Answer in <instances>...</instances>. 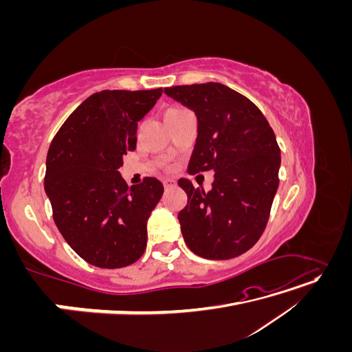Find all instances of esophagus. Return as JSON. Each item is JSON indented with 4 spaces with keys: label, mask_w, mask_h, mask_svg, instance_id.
I'll return each mask as SVG.
<instances>
[{
    "label": "esophagus",
    "mask_w": 352,
    "mask_h": 352,
    "mask_svg": "<svg viewBox=\"0 0 352 352\" xmlns=\"http://www.w3.org/2000/svg\"><path fill=\"white\" fill-rule=\"evenodd\" d=\"M163 185L166 189H172L176 186V182L173 179H163Z\"/></svg>",
    "instance_id": "1"
}]
</instances>
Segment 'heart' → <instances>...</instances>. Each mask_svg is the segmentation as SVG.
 I'll return each instance as SVG.
<instances>
[{
    "label": "heart",
    "instance_id": "heart-1",
    "mask_svg": "<svg viewBox=\"0 0 352 352\" xmlns=\"http://www.w3.org/2000/svg\"><path fill=\"white\" fill-rule=\"evenodd\" d=\"M184 109H170V110H167L166 111V114H168V113H176V111H182Z\"/></svg>",
    "mask_w": 352,
    "mask_h": 352
}]
</instances>
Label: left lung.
Segmentation results:
<instances>
[{
	"instance_id": "obj_1",
	"label": "left lung",
	"mask_w": 352,
	"mask_h": 352,
	"mask_svg": "<svg viewBox=\"0 0 352 352\" xmlns=\"http://www.w3.org/2000/svg\"><path fill=\"white\" fill-rule=\"evenodd\" d=\"M164 94L197 116L188 173L214 172L208 192L188 179L177 182L188 195L177 214L185 243L207 260L238 257L263 235L279 186L274 132L257 105L226 85H182Z\"/></svg>"
}]
</instances>
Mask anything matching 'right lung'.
<instances>
[{
  "label": "right lung",
  "mask_w": 352,
  "mask_h": 352,
  "mask_svg": "<svg viewBox=\"0 0 352 352\" xmlns=\"http://www.w3.org/2000/svg\"><path fill=\"white\" fill-rule=\"evenodd\" d=\"M162 94V88L95 92L50 145L44 186L56 226L70 248L97 267H126L146 248V221L163 184L145 177L127 186L119 168L136 148L138 122Z\"/></svg>",
  "instance_id": "right-lung-1"
}]
</instances>
